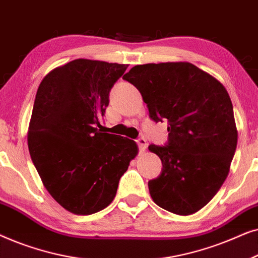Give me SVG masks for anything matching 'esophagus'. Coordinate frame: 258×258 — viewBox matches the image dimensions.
I'll return each instance as SVG.
<instances>
[{
	"instance_id": "obj_1",
	"label": "esophagus",
	"mask_w": 258,
	"mask_h": 258,
	"mask_svg": "<svg viewBox=\"0 0 258 258\" xmlns=\"http://www.w3.org/2000/svg\"><path fill=\"white\" fill-rule=\"evenodd\" d=\"M136 143L137 146H139V149H140V153H144L147 149V141L146 139H143V137H141V139H137L136 140Z\"/></svg>"
}]
</instances>
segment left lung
Returning a JSON list of instances; mask_svg holds the SVG:
<instances>
[{"label": "left lung", "mask_w": 258, "mask_h": 258, "mask_svg": "<svg viewBox=\"0 0 258 258\" xmlns=\"http://www.w3.org/2000/svg\"><path fill=\"white\" fill-rule=\"evenodd\" d=\"M123 79L139 89L150 118L169 124L167 144L149 146L163 167L148 182L151 199L170 213H196L223 184L237 146L227 89L189 62L135 66Z\"/></svg>", "instance_id": "8db88e82"}]
</instances>
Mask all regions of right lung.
I'll use <instances>...</instances> for the list:
<instances>
[{
	"instance_id": "1",
	"label": "right lung",
	"mask_w": 258,
	"mask_h": 258,
	"mask_svg": "<svg viewBox=\"0 0 258 258\" xmlns=\"http://www.w3.org/2000/svg\"><path fill=\"white\" fill-rule=\"evenodd\" d=\"M126 68L74 59L51 70L37 89L28 130L30 157L48 192L73 214L107 208L139 151L133 140L96 128Z\"/></svg>"
}]
</instances>
